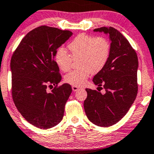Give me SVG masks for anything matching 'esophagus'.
<instances>
[{
    "label": "esophagus",
    "instance_id": "esophagus-1",
    "mask_svg": "<svg viewBox=\"0 0 154 154\" xmlns=\"http://www.w3.org/2000/svg\"><path fill=\"white\" fill-rule=\"evenodd\" d=\"M72 88L73 91H77L78 89H79V87H78V86H72Z\"/></svg>",
    "mask_w": 154,
    "mask_h": 154
}]
</instances>
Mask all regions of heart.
Segmentation results:
<instances>
[{
    "mask_svg": "<svg viewBox=\"0 0 154 154\" xmlns=\"http://www.w3.org/2000/svg\"><path fill=\"white\" fill-rule=\"evenodd\" d=\"M70 55L64 49H58L55 62L60 70H70L72 60L79 68L65 77V82L71 85L80 86L85 83L91 73L99 72L107 65L111 54V43L104 36H91L79 34L68 45Z\"/></svg>",
    "mask_w": 154,
    "mask_h": 154,
    "instance_id": "obj_1",
    "label": "heart"
}]
</instances>
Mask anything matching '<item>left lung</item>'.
Listing matches in <instances>:
<instances>
[{"label": "left lung", "mask_w": 154, "mask_h": 154, "mask_svg": "<svg viewBox=\"0 0 154 154\" xmlns=\"http://www.w3.org/2000/svg\"><path fill=\"white\" fill-rule=\"evenodd\" d=\"M94 31L108 33L112 42L107 65L93 79L99 86L98 90L103 87L106 94L86 88L87 98L84 107L91 122L98 126L109 127L126 114L137 96L138 58L128 40L114 28L101 27Z\"/></svg>", "instance_id": "left-lung-1"}]
</instances>
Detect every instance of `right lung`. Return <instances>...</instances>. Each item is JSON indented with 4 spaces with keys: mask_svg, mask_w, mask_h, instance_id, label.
<instances>
[{
    "mask_svg": "<svg viewBox=\"0 0 154 154\" xmlns=\"http://www.w3.org/2000/svg\"><path fill=\"white\" fill-rule=\"evenodd\" d=\"M72 35L70 31L41 26L26 35L12 56L13 101L23 117L38 128H51L63 117L72 87L58 86L62 77L54 58L57 49Z\"/></svg>",
    "mask_w": 154,
    "mask_h": 154,
    "instance_id": "right-lung-1",
    "label": "right lung"
}]
</instances>
